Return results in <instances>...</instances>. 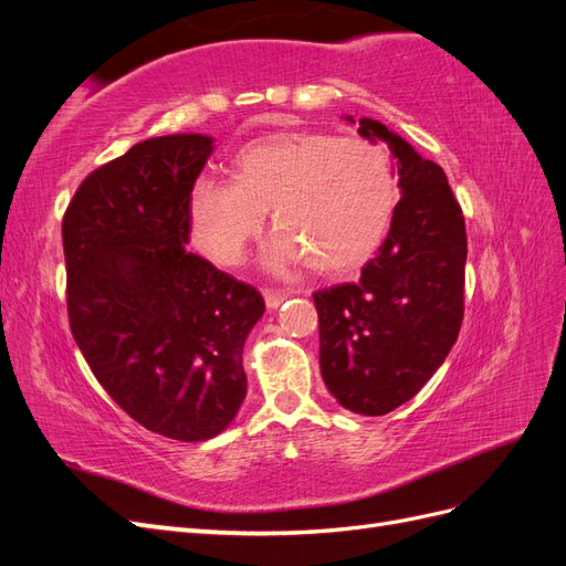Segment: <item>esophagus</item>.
Masks as SVG:
<instances>
[{
    "mask_svg": "<svg viewBox=\"0 0 566 566\" xmlns=\"http://www.w3.org/2000/svg\"><path fill=\"white\" fill-rule=\"evenodd\" d=\"M290 297V290H264V300H266V306L269 310H276V306L283 304V300Z\"/></svg>",
    "mask_w": 566,
    "mask_h": 566,
    "instance_id": "obj_1",
    "label": "esophagus"
}]
</instances>
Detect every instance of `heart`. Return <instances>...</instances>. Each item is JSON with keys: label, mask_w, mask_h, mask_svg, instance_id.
Returning <instances> with one entry per match:
<instances>
[{"label": "heart", "mask_w": 566, "mask_h": 566, "mask_svg": "<svg viewBox=\"0 0 566 566\" xmlns=\"http://www.w3.org/2000/svg\"><path fill=\"white\" fill-rule=\"evenodd\" d=\"M231 179L200 177L188 191L196 243L224 266L243 260L269 210L279 227L264 252L271 269L310 262L318 273L349 271L382 243L399 198L380 144L325 132L250 142L233 156Z\"/></svg>", "instance_id": "1"}]
</instances>
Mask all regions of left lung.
<instances>
[{
    "label": "left lung",
    "mask_w": 566,
    "mask_h": 566,
    "mask_svg": "<svg viewBox=\"0 0 566 566\" xmlns=\"http://www.w3.org/2000/svg\"><path fill=\"white\" fill-rule=\"evenodd\" d=\"M358 134L389 144L401 200L356 283L314 293L321 375L339 406L385 416L413 399L449 356L465 314V217L443 169L378 119Z\"/></svg>",
    "instance_id": "1"
}]
</instances>
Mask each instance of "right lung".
I'll return each instance as SVG.
<instances>
[{
    "label": "right lung",
    "mask_w": 566,
    "mask_h": 566,
    "mask_svg": "<svg viewBox=\"0 0 566 566\" xmlns=\"http://www.w3.org/2000/svg\"><path fill=\"white\" fill-rule=\"evenodd\" d=\"M212 153L200 134L158 136L84 177L63 214L65 302L108 397L146 430L217 437L248 389L243 345L264 297L188 252V191Z\"/></svg>",
    "instance_id": "add662e5"
}]
</instances>
